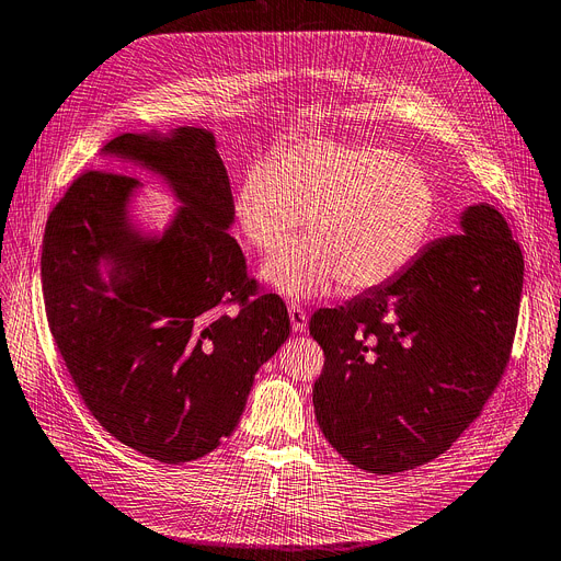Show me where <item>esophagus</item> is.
Here are the masks:
<instances>
[{
	"instance_id": "34e87169",
	"label": "esophagus",
	"mask_w": 561,
	"mask_h": 561,
	"mask_svg": "<svg viewBox=\"0 0 561 561\" xmlns=\"http://www.w3.org/2000/svg\"><path fill=\"white\" fill-rule=\"evenodd\" d=\"M287 312H289V322H293V329L297 333H304L306 327H308V312H306V308L299 306V304H293V306L287 308Z\"/></svg>"
}]
</instances>
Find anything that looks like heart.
Masks as SVG:
<instances>
[{
  "label": "heart",
  "instance_id": "heart-1",
  "mask_svg": "<svg viewBox=\"0 0 561 561\" xmlns=\"http://www.w3.org/2000/svg\"><path fill=\"white\" fill-rule=\"evenodd\" d=\"M232 220L251 249L272 253L301 226L310 237L268 257L262 276L285 297H318L335 280L366 289L423 249L437 214L425 170L389 147L308 138L241 172Z\"/></svg>",
  "mask_w": 561,
  "mask_h": 561
}]
</instances>
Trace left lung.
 <instances>
[{
    "mask_svg": "<svg viewBox=\"0 0 561 561\" xmlns=\"http://www.w3.org/2000/svg\"><path fill=\"white\" fill-rule=\"evenodd\" d=\"M393 280L320 308L324 368L312 405L347 462L396 474L431 462L472 423L508 366L525 260L506 218L469 207Z\"/></svg>",
    "mask_w": 561,
    "mask_h": 561,
    "instance_id": "obj_1",
    "label": "left lung"
}]
</instances>
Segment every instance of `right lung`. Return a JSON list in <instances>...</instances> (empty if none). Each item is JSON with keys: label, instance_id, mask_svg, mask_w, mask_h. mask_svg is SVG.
<instances>
[{"label": "right lung", "instance_id": "1", "mask_svg": "<svg viewBox=\"0 0 561 561\" xmlns=\"http://www.w3.org/2000/svg\"><path fill=\"white\" fill-rule=\"evenodd\" d=\"M105 149L163 174L184 209L163 239L147 241L126 220L138 176L78 174L43 234L48 327L112 437L159 462H188L232 435L257 368L287 341L289 316L226 232L232 193L211 133H124ZM99 259L116 266L110 296Z\"/></svg>", "mask_w": 561, "mask_h": 561}]
</instances>
